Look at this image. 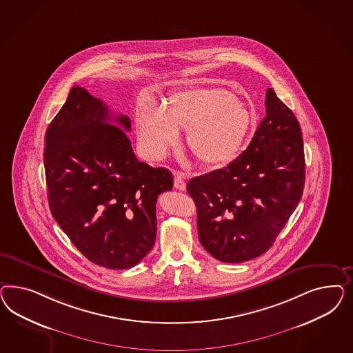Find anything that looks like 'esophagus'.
Instances as JSON below:
<instances>
[{
	"label": "esophagus",
	"instance_id": "esophagus-1",
	"mask_svg": "<svg viewBox=\"0 0 353 353\" xmlns=\"http://www.w3.org/2000/svg\"><path fill=\"white\" fill-rule=\"evenodd\" d=\"M173 185H174V188H176L177 190H185V189H186V183L183 181V176H182V173H180V172H176V173H174V181H173Z\"/></svg>",
	"mask_w": 353,
	"mask_h": 353
}]
</instances>
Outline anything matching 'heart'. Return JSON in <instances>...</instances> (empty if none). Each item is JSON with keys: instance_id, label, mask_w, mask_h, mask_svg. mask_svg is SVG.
<instances>
[{"instance_id": "heart-1", "label": "heart", "mask_w": 353, "mask_h": 353, "mask_svg": "<svg viewBox=\"0 0 353 353\" xmlns=\"http://www.w3.org/2000/svg\"><path fill=\"white\" fill-rule=\"evenodd\" d=\"M254 115L223 88H186L172 93L167 107L145 102L139 107L136 125L141 148L158 159L180 141L179 128L189 130L194 157L212 167H223L242 149Z\"/></svg>"}]
</instances>
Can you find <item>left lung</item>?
Masks as SVG:
<instances>
[{
    "label": "left lung",
    "mask_w": 353,
    "mask_h": 353,
    "mask_svg": "<svg viewBox=\"0 0 353 353\" xmlns=\"http://www.w3.org/2000/svg\"><path fill=\"white\" fill-rule=\"evenodd\" d=\"M248 148L225 168L194 177L199 242L214 259L243 263L267 252L299 204L305 161L299 121L272 88Z\"/></svg>",
    "instance_id": "8db88e82"
}]
</instances>
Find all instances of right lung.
<instances>
[{"mask_svg": "<svg viewBox=\"0 0 353 353\" xmlns=\"http://www.w3.org/2000/svg\"><path fill=\"white\" fill-rule=\"evenodd\" d=\"M129 130L128 117H112L76 85L45 134L50 212L89 261L108 269L134 267L149 254L158 195L173 186L167 168L136 158Z\"/></svg>", "mask_w": 353, "mask_h": 353, "instance_id": "add662e5", "label": "right lung"}]
</instances>
